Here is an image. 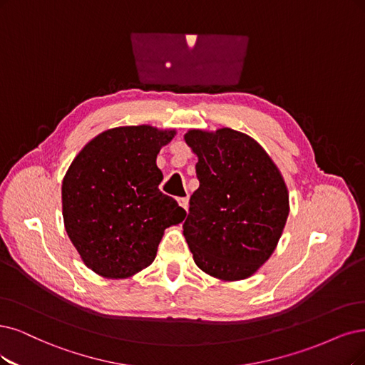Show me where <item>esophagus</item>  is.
Instances as JSON below:
<instances>
[{
  "instance_id": "obj_1",
  "label": "esophagus",
  "mask_w": 365,
  "mask_h": 365,
  "mask_svg": "<svg viewBox=\"0 0 365 365\" xmlns=\"http://www.w3.org/2000/svg\"><path fill=\"white\" fill-rule=\"evenodd\" d=\"M178 203H179L180 207L187 210V203H190V198H187V197H180V198H178Z\"/></svg>"
}]
</instances>
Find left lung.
I'll return each instance as SVG.
<instances>
[{
  "label": "left lung",
  "mask_w": 365,
  "mask_h": 365,
  "mask_svg": "<svg viewBox=\"0 0 365 365\" xmlns=\"http://www.w3.org/2000/svg\"><path fill=\"white\" fill-rule=\"evenodd\" d=\"M198 156L183 236L201 271L224 281L251 277L271 257L289 217V192L277 165L248 135L191 129Z\"/></svg>",
  "instance_id": "8db88e82"
}]
</instances>
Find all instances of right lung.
<instances>
[{
  "mask_svg": "<svg viewBox=\"0 0 365 365\" xmlns=\"http://www.w3.org/2000/svg\"><path fill=\"white\" fill-rule=\"evenodd\" d=\"M175 130L123 126L94 137L73 159L63 186L64 227L81 259L105 278L150 266L170 225L186 212L159 191L156 156Z\"/></svg>",
  "mask_w": 365,
  "mask_h": 365,
  "instance_id": "1",
  "label": "right lung"
}]
</instances>
